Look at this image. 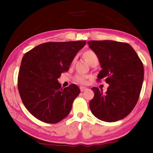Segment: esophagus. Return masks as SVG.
I'll return each mask as SVG.
<instances>
[{
  "label": "esophagus",
  "mask_w": 153,
  "mask_h": 153,
  "mask_svg": "<svg viewBox=\"0 0 153 153\" xmlns=\"http://www.w3.org/2000/svg\"><path fill=\"white\" fill-rule=\"evenodd\" d=\"M80 91H81V92H82V91L86 90L87 88H85V87H84V86H80Z\"/></svg>",
  "instance_id": "1"
}]
</instances>
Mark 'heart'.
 I'll return each mask as SVG.
<instances>
[{
    "label": "heart",
    "instance_id": "heart-1",
    "mask_svg": "<svg viewBox=\"0 0 153 153\" xmlns=\"http://www.w3.org/2000/svg\"><path fill=\"white\" fill-rule=\"evenodd\" d=\"M82 57L85 59L89 65H93L94 63L99 62V57H98L97 54L94 51L91 50H87L82 53ZM75 62V59H73L72 64H73ZM88 77L86 75H77L75 77V80L76 82H79L81 84H85L87 82Z\"/></svg>",
    "mask_w": 153,
    "mask_h": 153
}]
</instances>
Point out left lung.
Returning a JSON list of instances; mask_svg holds the SVG:
<instances>
[{
  "label": "left lung",
  "instance_id": "obj_1",
  "mask_svg": "<svg viewBox=\"0 0 153 153\" xmlns=\"http://www.w3.org/2000/svg\"><path fill=\"white\" fill-rule=\"evenodd\" d=\"M102 68L98 80L105 79L106 93L94 87V97L89 106L96 118L106 122L124 119L137 103L144 80V68L134 49L127 43L103 40L89 41Z\"/></svg>",
  "mask_w": 153,
  "mask_h": 153
}]
</instances>
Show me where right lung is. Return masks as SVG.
<instances>
[{
    "mask_svg": "<svg viewBox=\"0 0 153 153\" xmlns=\"http://www.w3.org/2000/svg\"><path fill=\"white\" fill-rule=\"evenodd\" d=\"M85 43L46 42L24 55L18 77L19 94L26 109L39 120L56 124L69 114L80 88L75 84L62 88L57 79L69 70Z\"/></svg>",
    "mask_w": 153,
    "mask_h": 153,
    "instance_id": "add662e5",
    "label": "right lung"
}]
</instances>
